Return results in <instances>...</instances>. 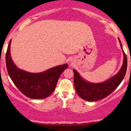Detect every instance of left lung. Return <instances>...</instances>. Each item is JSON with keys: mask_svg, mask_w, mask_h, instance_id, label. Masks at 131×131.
<instances>
[{"mask_svg": "<svg viewBox=\"0 0 131 131\" xmlns=\"http://www.w3.org/2000/svg\"><path fill=\"white\" fill-rule=\"evenodd\" d=\"M119 41L124 55V61L118 73L108 80L101 83H92L82 79L79 73L73 70L75 90L81 98L89 102L101 100L112 94L122 82L127 70V60L119 39Z\"/></svg>", "mask_w": 131, "mask_h": 131, "instance_id": "left-lung-1", "label": "left lung"}]
</instances>
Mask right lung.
Instances as JSON below:
<instances>
[{
	"label": "right lung",
	"mask_w": 131,
	"mask_h": 131,
	"mask_svg": "<svg viewBox=\"0 0 131 131\" xmlns=\"http://www.w3.org/2000/svg\"><path fill=\"white\" fill-rule=\"evenodd\" d=\"M10 40L6 53L7 71L14 84L26 97L42 99L49 97L55 90L61 73L68 68L67 64L59 65L39 73H32L19 69L13 62L10 55Z\"/></svg>",
	"instance_id": "right-lung-1"
}]
</instances>
